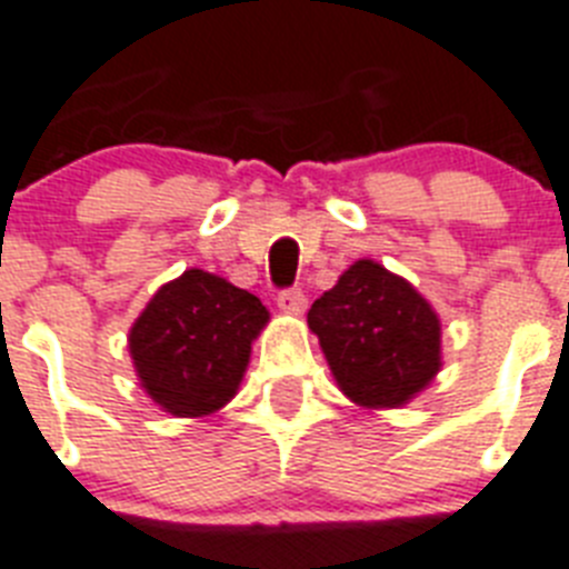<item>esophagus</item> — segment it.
I'll return each instance as SVG.
<instances>
[{"instance_id": "34e87169", "label": "esophagus", "mask_w": 569, "mask_h": 569, "mask_svg": "<svg viewBox=\"0 0 569 569\" xmlns=\"http://www.w3.org/2000/svg\"><path fill=\"white\" fill-rule=\"evenodd\" d=\"M279 308L284 313H302L305 308H308V299H305V293L299 288H290V290H281L279 293Z\"/></svg>"}]
</instances>
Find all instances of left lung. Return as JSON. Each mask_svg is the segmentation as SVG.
<instances>
[{
    "label": "left lung",
    "instance_id": "left-lung-1",
    "mask_svg": "<svg viewBox=\"0 0 569 569\" xmlns=\"http://www.w3.org/2000/svg\"><path fill=\"white\" fill-rule=\"evenodd\" d=\"M342 396L369 410L401 407L442 369V322L425 296L360 258L308 311Z\"/></svg>",
    "mask_w": 569,
    "mask_h": 569
}]
</instances>
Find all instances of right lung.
I'll use <instances>...</instances> for the list:
<instances>
[{
	"instance_id": "1",
	"label": "right lung",
	"mask_w": 569,
	"mask_h": 569,
	"mask_svg": "<svg viewBox=\"0 0 569 569\" xmlns=\"http://www.w3.org/2000/svg\"><path fill=\"white\" fill-rule=\"evenodd\" d=\"M261 299L206 270H186L153 293L130 328V358L162 410L200 419L232 401L267 326Z\"/></svg>"
}]
</instances>
